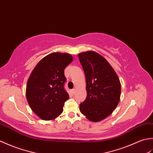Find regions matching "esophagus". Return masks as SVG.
I'll list each match as a JSON object with an SVG mask.
<instances>
[{
    "label": "esophagus",
    "instance_id": "esophagus-1",
    "mask_svg": "<svg viewBox=\"0 0 153 153\" xmlns=\"http://www.w3.org/2000/svg\"><path fill=\"white\" fill-rule=\"evenodd\" d=\"M71 92H72L73 94H74V93H75V89H72V90H71Z\"/></svg>",
    "mask_w": 153,
    "mask_h": 153
}]
</instances>
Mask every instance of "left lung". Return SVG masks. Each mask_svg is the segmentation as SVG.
<instances>
[{"label": "left lung", "instance_id": "8db88e82", "mask_svg": "<svg viewBox=\"0 0 153 153\" xmlns=\"http://www.w3.org/2000/svg\"><path fill=\"white\" fill-rule=\"evenodd\" d=\"M85 73L87 96L80 111L88 120L99 122L113 113L120 101L121 86L117 73L103 57L93 51L79 54Z\"/></svg>", "mask_w": 153, "mask_h": 153}]
</instances>
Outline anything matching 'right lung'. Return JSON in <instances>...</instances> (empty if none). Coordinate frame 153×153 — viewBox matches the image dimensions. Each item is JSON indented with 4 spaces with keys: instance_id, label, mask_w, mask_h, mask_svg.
Returning a JSON list of instances; mask_svg holds the SVG:
<instances>
[{
    "instance_id": "add662e5",
    "label": "right lung",
    "mask_w": 153,
    "mask_h": 153,
    "mask_svg": "<svg viewBox=\"0 0 153 153\" xmlns=\"http://www.w3.org/2000/svg\"><path fill=\"white\" fill-rule=\"evenodd\" d=\"M73 61L69 53L55 52L40 61L27 81L26 97L30 107L41 119L53 120L62 113L69 94L64 89L65 67Z\"/></svg>"
}]
</instances>
